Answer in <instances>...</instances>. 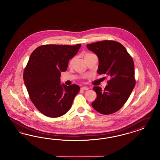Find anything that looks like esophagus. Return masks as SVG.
<instances>
[{
	"mask_svg": "<svg viewBox=\"0 0 160 160\" xmlns=\"http://www.w3.org/2000/svg\"><path fill=\"white\" fill-rule=\"evenodd\" d=\"M80 89L81 90H88V88L87 87H86V86H83V87H81Z\"/></svg>",
	"mask_w": 160,
	"mask_h": 160,
	"instance_id": "obj_1",
	"label": "esophagus"
}]
</instances>
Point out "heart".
Returning <instances> with one entry per match:
<instances>
[{
  "label": "heart",
  "instance_id": "1",
  "mask_svg": "<svg viewBox=\"0 0 160 160\" xmlns=\"http://www.w3.org/2000/svg\"><path fill=\"white\" fill-rule=\"evenodd\" d=\"M92 55H94L92 53H86L84 54V58H87L88 57H90V56H92ZM73 62V60L71 61V63Z\"/></svg>",
  "mask_w": 160,
  "mask_h": 160
}]
</instances>
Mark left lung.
Segmentation results:
<instances>
[{
    "instance_id": "left-lung-1",
    "label": "left lung",
    "mask_w": 160,
    "mask_h": 160,
    "mask_svg": "<svg viewBox=\"0 0 160 160\" xmlns=\"http://www.w3.org/2000/svg\"><path fill=\"white\" fill-rule=\"evenodd\" d=\"M87 48L98 57V74L110 78L104 90L93 87L97 97L92 106L102 114L114 113L123 106L135 87L133 60L126 48L115 41L97 42L87 44Z\"/></svg>"
}]
</instances>
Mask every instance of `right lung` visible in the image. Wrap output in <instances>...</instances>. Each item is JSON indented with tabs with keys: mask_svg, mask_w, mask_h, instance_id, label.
Segmentation results:
<instances>
[{
	"mask_svg": "<svg viewBox=\"0 0 160 160\" xmlns=\"http://www.w3.org/2000/svg\"><path fill=\"white\" fill-rule=\"evenodd\" d=\"M80 47V44H48L39 46L31 54L23 80L31 101L44 115L58 117L71 108L80 87L61 84L60 76Z\"/></svg>",
	"mask_w": 160,
	"mask_h": 160,
	"instance_id": "right-lung-1",
	"label": "right lung"
}]
</instances>
